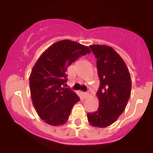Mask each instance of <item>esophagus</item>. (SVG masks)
<instances>
[{"label": "esophagus", "mask_w": 153, "mask_h": 153, "mask_svg": "<svg viewBox=\"0 0 153 153\" xmlns=\"http://www.w3.org/2000/svg\"><path fill=\"white\" fill-rule=\"evenodd\" d=\"M82 94H83V97H84V98H86V97H88V93H85V92H83V93H82Z\"/></svg>", "instance_id": "34e87169"}]
</instances>
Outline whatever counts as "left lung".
I'll return each instance as SVG.
<instances>
[{"label":"left lung","mask_w":153,"mask_h":153,"mask_svg":"<svg viewBox=\"0 0 153 153\" xmlns=\"http://www.w3.org/2000/svg\"><path fill=\"white\" fill-rule=\"evenodd\" d=\"M97 58L100 87L97 93L99 108L87 113L90 124L104 128L117 121L125 110L131 95L132 81L129 69L122 57L111 47L91 45Z\"/></svg>","instance_id":"obj_1"}]
</instances>
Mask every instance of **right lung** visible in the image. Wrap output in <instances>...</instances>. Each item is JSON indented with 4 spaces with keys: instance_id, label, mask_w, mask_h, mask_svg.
Instances as JSON below:
<instances>
[{
    "instance_id": "right-lung-1",
    "label": "right lung",
    "mask_w": 153,
    "mask_h": 153,
    "mask_svg": "<svg viewBox=\"0 0 153 153\" xmlns=\"http://www.w3.org/2000/svg\"><path fill=\"white\" fill-rule=\"evenodd\" d=\"M90 52L86 46L63 40L48 47L36 60L30 75V90L36 113L46 123L55 126L67 122L79 98L63 86L66 71L79 56Z\"/></svg>"
}]
</instances>
